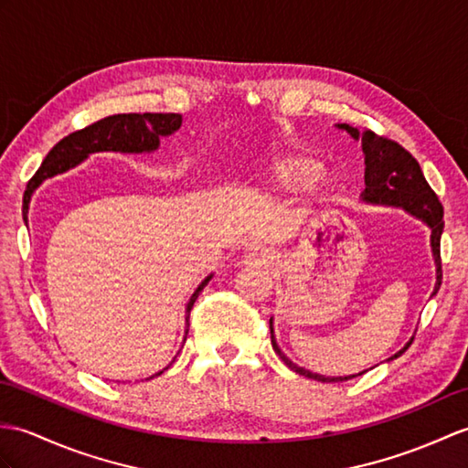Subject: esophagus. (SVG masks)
Instances as JSON below:
<instances>
[{"instance_id": "esophagus-1", "label": "esophagus", "mask_w": 468, "mask_h": 468, "mask_svg": "<svg viewBox=\"0 0 468 468\" xmlns=\"http://www.w3.org/2000/svg\"><path fill=\"white\" fill-rule=\"evenodd\" d=\"M243 261L247 265H253V267H267L273 257L263 247H251L249 251L243 255Z\"/></svg>"}]
</instances>
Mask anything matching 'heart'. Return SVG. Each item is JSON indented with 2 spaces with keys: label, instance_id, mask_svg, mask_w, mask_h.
Returning a JSON list of instances; mask_svg holds the SVG:
<instances>
[{
  "label": "heart",
  "instance_id": "1",
  "mask_svg": "<svg viewBox=\"0 0 468 468\" xmlns=\"http://www.w3.org/2000/svg\"><path fill=\"white\" fill-rule=\"evenodd\" d=\"M321 161L309 154L277 155L269 163V176L279 187L301 189L319 176Z\"/></svg>",
  "mask_w": 468,
  "mask_h": 468
}]
</instances>
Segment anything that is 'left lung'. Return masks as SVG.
<instances>
[{"label":"left lung","mask_w":468,"mask_h":468,"mask_svg":"<svg viewBox=\"0 0 468 468\" xmlns=\"http://www.w3.org/2000/svg\"><path fill=\"white\" fill-rule=\"evenodd\" d=\"M341 129H346L355 139H358V132L355 127L349 125H339ZM363 154H365V191H363V199L367 203H381V205H395V207H403L409 213L420 217L431 227V245H432V255H434V263H437V287H434V292L439 291L442 283V261H441V235H442V205L437 197V193L431 189V185L427 183L425 176H422L419 161L412 157L409 151L399 145L397 141L388 139L385 135H378L371 129L363 132ZM432 292V295H434ZM271 327V343H273L275 353L283 358V363L303 377L314 378V381L321 383H341V381H349V378H355L356 375L351 377H323L317 373L305 371L303 367H297L295 363H291L289 358L281 353V349L275 343L273 336V323H269ZM412 343V339H410ZM410 343H407L405 349H400L397 355H393L388 361L403 355ZM363 375V373H358Z\"/></svg>","instance_id":"8db88e82"}]
</instances>
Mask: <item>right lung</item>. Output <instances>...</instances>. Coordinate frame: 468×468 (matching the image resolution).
<instances>
[{"label": "right lung", "instance_id": "add662e5", "mask_svg": "<svg viewBox=\"0 0 468 468\" xmlns=\"http://www.w3.org/2000/svg\"><path fill=\"white\" fill-rule=\"evenodd\" d=\"M181 127V115L179 113H117L103 117L100 122L87 125L78 132L63 137L59 144L53 147L43 159L41 167L36 171V176L27 181V187L24 193V221H27V207L31 193L36 191L37 185L58 176V173L68 171L75 167L80 161H83L90 154L95 151H122V154H141V151H154L159 147L161 135H171ZM211 281V275L203 281L193 292L187 303V317H185V336L187 339L189 333V314L193 309L195 299ZM176 361V358H173ZM171 361V363H173ZM169 368V367H167ZM163 373V371H161ZM157 373V375H161Z\"/></svg>", "mask_w": 468, "mask_h": 468}]
</instances>
